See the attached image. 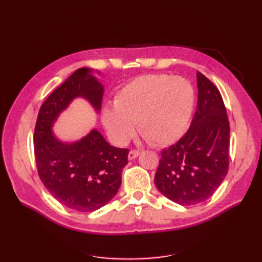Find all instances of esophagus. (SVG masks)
<instances>
[{"instance_id": "1", "label": "esophagus", "mask_w": 262, "mask_h": 262, "mask_svg": "<svg viewBox=\"0 0 262 262\" xmlns=\"http://www.w3.org/2000/svg\"><path fill=\"white\" fill-rule=\"evenodd\" d=\"M140 151H137V149H132V151H129V153H128V160H134L136 159L138 155H140Z\"/></svg>"}]
</instances>
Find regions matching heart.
Segmentation results:
<instances>
[{
  "label": "heart",
  "mask_w": 262,
  "mask_h": 262,
  "mask_svg": "<svg viewBox=\"0 0 262 262\" xmlns=\"http://www.w3.org/2000/svg\"><path fill=\"white\" fill-rule=\"evenodd\" d=\"M194 105L193 88L185 77L149 74L116 93L114 107H104L102 122L119 145L138 132L155 146L177 142L186 132Z\"/></svg>",
  "instance_id": "b5f03b06"
}]
</instances>
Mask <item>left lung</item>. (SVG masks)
<instances>
[{"mask_svg":"<svg viewBox=\"0 0 262 262\" xmlns=\"http://www.w3.org/2000/svg\"><path fill=\"white\" fill-rule=\"evenodd\" d=\"M197 109L187 133L162 151L155 186L179 205L190 206L211 197L229 170L230 122L221 93L197 72Z\"/></svg>","mask_w":262,"mask_h":262,"instance_id":"left-lung-1","label":"left lung"}]
</instances>
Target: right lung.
Returning a JSON list of instances; mask_svg holds the SVG:
<instances>
[{
	"label": "right lung",
	"instance_id": "add662e5",
	"mask_svg": "<svg viewBox=\"0 0 262 262\" xmlns=\"http://www.w3.org/2000/svg\"><path fill=\"white\" fill-rule=\"evenodd\" d=\"M103 91L92 70H76L42 103L33 135L43 186L62 205L86 213L101 208L118 192L129 151L111 146L97 129L80 141L62 142L55 136L53 125L75 98L88 100L99 113Z\"/></svg>",
	"mask_w": 262,
	"mask_h": 262
}]
</instances>
